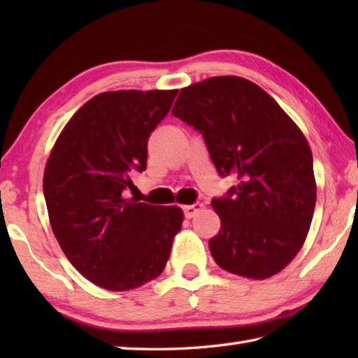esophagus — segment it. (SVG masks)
I'll list each match as a JSON object with an SVG mask.
<instances>
[{"label":"esophagus","instance_id":"34e87169","mask_svg":"<svg viewBox=\"0 0 358 358\" xmlns=\"http://www.w3.org/2000/svg\"><path fill=\"white\" fill-rule=\"evenodd\" d=\"M203 208V203L197 202V203H192V205H186V207H183V211H185V216L187 217V220H191V217L196 216L199 211H201Z\"/></svg>","mask_w":358,"mask_h":358}]
</instances>
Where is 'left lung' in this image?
<instances>
[{"mask_svg": "<svg viewBox=\"0 0 358 358\" xmlns=\"http://www.w3.org/2000/svg\"><path fill=\"white\" fill-rule=\"evenodd\" d=\"M172 115L203 136L220 175L237 186L213 199L221 230L208 241L229 273L266 280L292 262L316 207L313 153L280 104L237 76L210 77L178 94Z\"/></svg>", "mask_w": 358, "mask_h": 358, "instance_id": "1", "label": "left lung"}]
</instances>
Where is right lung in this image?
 Segmentation results:
<instances>
[{"label":"right lung","mask_w":358,"mask_h":358,"mask_svg":"<svg viewBox=\"0 0 358 358\" xmlns=\"http://www.w3.org/2000/svg\"><path fill=\"white\" fill-rule=\"evenodd\" d=\"M178 90H118L78 108L58 136L44 171L48 220L64 256L99 287L143 286L162 273L183 224L177 205L126 197L147 169L148 137Z\"/></svg>","instance_id":"obj_1"}]
</instances>
